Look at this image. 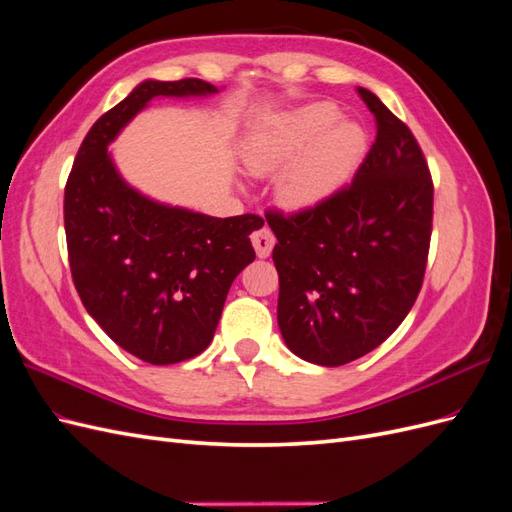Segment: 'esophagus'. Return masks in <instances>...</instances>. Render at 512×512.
I'll return each instance as SVG.
<instances>
[{
    "instance_id": "1",
    "label": "esophagus",
    "mask_w": 512,
    "mask_h": 512,
    "mask_svg": "<svg viewBox=\"0 0 512 512\" xmlns=\"http://www.w3.org/2000/svg\"><path fill=\"white\" fill-rule=\"evenodd\" d=\"M252 243H254V250L258 254V258H267L273 250V245H275V237H273L271 228L262 226V228L254 230L252 232Z\"/></svg>"
}]
</instances>
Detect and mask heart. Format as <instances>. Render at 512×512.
<instances>
[{
  "label": "heart",
  "instance_id": "1",
  "mask_svg": "<svg viewBox=\"0 0 512 512\" xmlns=\"http://www.w3.org/2000/svg\"><path fill=\"white\" fill-rule=\"evenodd\" d=\"M367 149L359 123L339 119L329 102L307 104L275 121L245 151L254 173L287 166L277 183L282 203L292 209L316 207L348 183Z\"/></svg>",
  "mask_w": 512,
  "mask_h": 512
}]
</instances>
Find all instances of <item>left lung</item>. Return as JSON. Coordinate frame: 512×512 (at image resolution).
Listing matches in <instances>:
<instances>
[{
  "instance_id": "left-lung-1",
  "label": "left lung",
  "mask_w": 512,
  "mask_h": 512,
  "mask_svg": "<svg viewBox=\"0 0 512 512\" xmlns=\"http://www.w3.org/2000/svg\"><path fill=\"white\" fill-rule=\"evenodd\" d=\"M376 141L352 183L316 207L267 211L280 275L277 324L307 363L346 365L378 348L423 286L433 181L414 134L359 87Z\"/></svg>"
}]
</instances>
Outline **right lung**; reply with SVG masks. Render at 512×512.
<instances>
[{
	"label": "right lung",
	"instance_id": "add662e5",
	"mask_svg": "<svg viewBox=\"0 0 512 512\" xmlns=\"http://www.w3.org/2000/svg\"><path fill=\"white\" fill-rule=\"evenodd\" d=\"M215 91L200 79L141 83L91 126L66 183L76 292L117 346L151 365L188 361L211 344L230 284L256 258L250 235L265 220L160 205L121 179L106 147L151 98Z\"/></svg>",
	"mask_w": 512,
	"mask_h": 512
}]
</instances>
